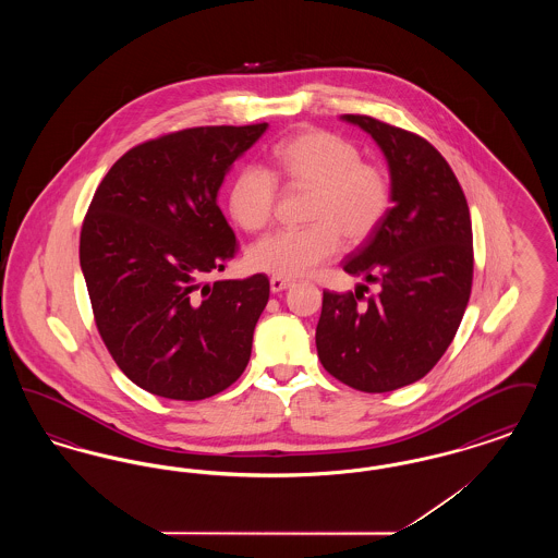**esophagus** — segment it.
<instances>
[{"instance_id":"obj_1","label":"esophagus","mask_w":558,"mask_h":558,"mask_svg":"<svg viewBox=\"0 0 558 558\" xmlns=\"http://www.w3.org/2000/svg\"><path fill=\"white\" fill-rule=\"evenodd\" d=\"M291 284L292 280H289V278H280V276L269 278V289L274 292L287 291Z\"/></svg>"}]
</instances>
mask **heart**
<instances>
[{
    "label": "heart",
    "instance_id": "1",
    "mask_svg": "<svg viewBox=\"0 0 558 558\" xmlns=\"http://www.w3.org/2000/svg\"><path fill=\"white\" fill-rule=\"evenodd\" d=\"M282 180L289 187L312 190L305 207V228L267 234L248 248L257 271L296 278L330 259L341 239L362 244L380 228L393 205L389 171L362 160L357 144L326 130L296 133L271 153V171L248 162L232 180L228 207L242 230L259 232L271 221Z\"/></svg>",
    "mask_w": 558,
    "mask_h": 558
}]
</instances>
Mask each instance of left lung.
<instances>
[{
  "mask_svg": "<svg viewBox=\"0 0 558 558\" xmlns=\"http://www.w3.org/2000/svg\"><path fill=\"white\" fill-rule=\"evenodd\" d=\"M343 119L385 153L393 207L343 262L376 292L324 291L316 347L328 374L385 393L421 380L453 341L473 287V226L448 160L425 137L368 114Z\"/></svg>",
  "mask_w": 558,
  "mask_h": 558,
  "instance_id": "left-lung-1",
  "label": "left lung"
}]
</instances>
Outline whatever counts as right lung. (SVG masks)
Returning <instances> with one entry per match:
<instances>
[{
	"label": "right lung",
	"mask_w": 558,
	"mask_h": 558,
	"mask_svg": "<svg viewBox=\"0 0 558 558\" xmlns=\"http://www.w3.org/2000/svg\"><path fill=\"white\" fill-rule=\"evenodd\" d=\"M267 123L165 133L117 160L85 213L80 262L108 353L144 391L211 398L239 380L266 274L205 282L239 253L217 192Z\"/></svg>",
	"instance_id": "add662e5"
}]
</instances>
